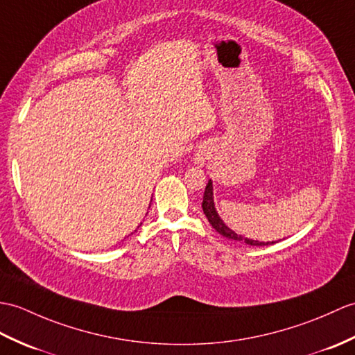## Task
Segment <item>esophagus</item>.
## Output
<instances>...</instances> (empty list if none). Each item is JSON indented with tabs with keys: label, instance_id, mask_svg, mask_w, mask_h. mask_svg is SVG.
I'll list each match as a JSON object with an SVG mask.
<instances>
[{
	"label": "esophagus",
	"instance_id": "34e87169",
	"mask_svg": "<svg viewBox=\"0 0 355 355\" xmlns=\"http://www.w3.org/2000/svg\"><path fill=\"white\" fill-rule=\"evenodd\" d=\"M210 153H211V150L207 145H202L198 148V151L195 153V159H193L195 164H198V166H204V163L207 162V159L210 157Z\"/></svg>",
	"mask_w": 355,
	"mask_h": 355
}]
</instances>
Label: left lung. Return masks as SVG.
Returning <instances> with one entry per match:
<instances>
[{
	"label": "left lung",
	"mask_w": 355,
	"mask_h": 355,
	"mask_svg": "<svg viewBox=\"0 0 355 355\" xmlns=\"http://www.w3.org/2000/svg\"><path fill=\"white\" fill-rule=\"evenodd\" d=\"M202 210H204V215L205 218L209 219V222L211 224V227L216 230L219 234H222L227 239H232V241H237V242H243L246 245H252V246H265V245H270V243H275V242H259V241H252V239L248 237H243L241 234L234 233L233 230H230L225 224L224 220L220 219V216L218 215V211L215 209V201H213V183L211 180H209L207 186H205V191H204V196H202Z\"/></svg>",
	"instance_id": "8db88e82"
}]
</instances>
